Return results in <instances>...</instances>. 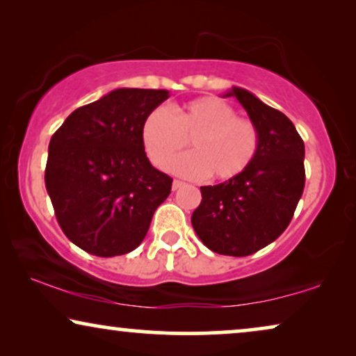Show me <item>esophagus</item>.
I'll return each instance as SVG.
<instances>
[{
    "label": "esophagus",
    "mask_w": 356,
    "mask_h": 356,
    "mask_svg": "<svg viewBox=\"0 0 356 356\" xmlns=\"http://www.w3.org/2000/svg\"><path fill=\"white\" fill-rule=\"evenodd\" d=\"M181 186H184V183L179 181V179H175V181L172 183V189H173V191H177V189H179Z\"/></svg>",
    "instance_id": "1"
}]
</instances>
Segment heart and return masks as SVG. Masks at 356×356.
<instances>
[{
    "label": "heart",
    "instance_id": "heart-1",
    "mask_svg": "<svg viewBox=\"0 0 356 356\" xmlns=\"http://www.w3.org/2000/svg\"><path fill=\"white\" fill-rule=\"evenodd\" d=\"M140 139L157 168H167L188 140L193 152L175 160L181 177L225 181L241 175L259 149V129L251 120L238 118L235 108L218 97H199L172 113L155 108L144 120Z\"/></svg>",
    "mask_w": 356,
    "mask_h": 356
}]
</instances>
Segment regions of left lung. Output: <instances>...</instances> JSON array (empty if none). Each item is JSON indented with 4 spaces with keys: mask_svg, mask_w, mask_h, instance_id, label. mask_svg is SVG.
Wrapping results in <instances>:
<instances>
[{
    "mask_svg": "<svg viewBox=\"0 0 356 356\" xmlns=\"http://www.w3.org/2000/svg\"><path fill=\"white\" fill-rule=\"evenodd\" d=\"M225 97H235L257 126L259 149L241 175L201 186L191 223L209 250L241 257L270 245L289 227L305 189V143L282 111L251 92L232 87Z\"/></svg>",
    "mask_w": 356,
    "mask_h": 356,
    "instance_id": "obj_1",
    "label": "left lung"
}]
</instances>
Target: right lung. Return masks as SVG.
I'll use <instances>...</instances> for the list:
<instances>
[{"instance_id": "1", "label": "right lung", "mask_w": 356, "mask_h": 356, "mask_svg": "<svg viewBox=\"0 0 356 356\" xmlns=\"http://www.w3.org/2000/svg\"><path fill=\"white\" fill-rule=\"evenodd\" d=\"M168 90H111L72 111L51 136L45 186L65 235L89 254L136 250L173 179L144 152V120Z\"/></svg>"}]
</instances>
